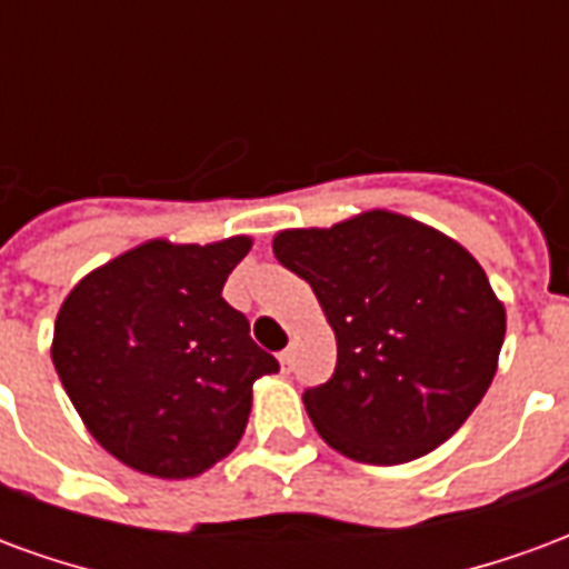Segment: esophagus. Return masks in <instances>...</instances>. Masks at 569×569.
Instances as JSON below:
<instances>
[{"instance_id": "34e87169", "label": "esophagus", "mask_w": 569, "mask_h": 569, "mask_svg": "<svg viewBox=\"0 0 569 569\" xmlns=\"http://www.w3.org/2000/svg\"><path fill=\"white\" fill-rule=\"evenodd\" d=\"M280 366H283V371H292V350H283V353H280Z\"/></svg>"}]
</instances>
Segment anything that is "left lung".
<instances>
[{
    "label": "left lung",
    "mask_w": 569,
    "mask_h": 569,
    "mask_svg": "<svg viewBox=\"0 0 569 569\" xmlns=\"http://www.w3.org/2000/svg\"><path fill=\"white\" fill-rule=\"evenodd\" d=\"M273 256L308 280L338 338L332 378L305 390L335 451L408 463L463 427L493 381L506 310L460 243L375 210L283 231Z\"/></svg>",
    "instance_id": "8db88e82"
}]
</instances>
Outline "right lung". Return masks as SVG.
Returning <instances> with one entry per match:
<instances>
[{
	"mask_svg": "<svg viewBox=\"0 0 569 569\" xmlns=\"http://www.w3.org/2000/svg\"><path fill=\"white\" fill-rule=\"evenodd\" d=\"M247 237L151 240L88 273L57 313L54 369L91 436L158 478L210 469L247 429L252 381L280 362L222 286Z\"/></svg>",
	"mask_w": 569,
	"mask_h": 569,
	"instance_id": "right-lung-1",
	"label": "right lung"
}]
</instances>
